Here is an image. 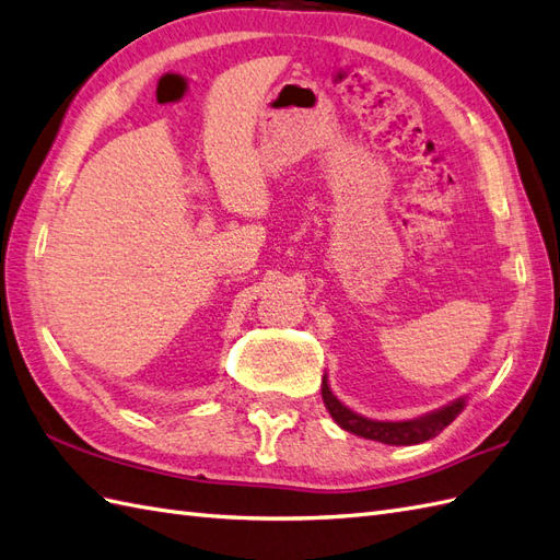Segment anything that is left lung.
<instances>
[{
  "label": "left lung",
  "instance_id": "obj_1",
  "mask_svg": "<svg viewBox=\"0 0 560 560\" xmlns=\"http://www.w3.org/2000/svg\"><path fill=\"white\" fill-rule=\"evenodd\" d=\"M322 397L324 405L331 413L334 421L348 430V433H354L366 440H376L383 444H419L425 440L438 438L444 428H447L456 417L458 411L464 409V399H456L450 407H444L435 413H428L423 419H413V421H371L360 417V413L350 411L346 405H340L336 395L331 393L326 383V376L322 381Z\"/></svg>",
  "mask_w": 560,
  "mask_h": 560
}]
</instances>
